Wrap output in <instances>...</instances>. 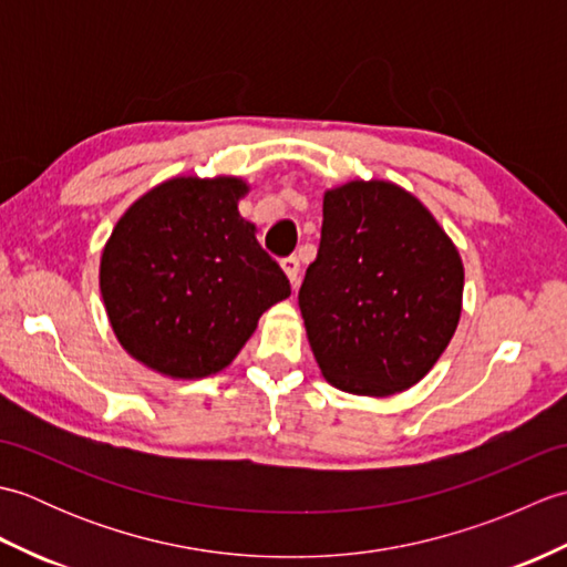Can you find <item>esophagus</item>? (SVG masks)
Wrapping results in <instances>:
<instances>
[{"mask_svg":"<svg viewBox=\"0 0 567 567\" xmlns=\"http://www.w3.org/2000/svg\"><path fill=\"white\" fill-rule=\"evenodd\" d=\"M282 270L287 272V277H290L292 287H297V282H299V270H302V265H299V258H297V256L282 258Z\"/></svg>","mask_w":567,"mask_h":567,"instance_id":"esophagus-1","label":"esophagus"}]
</instances>
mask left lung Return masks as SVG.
<instances>
[{
    "label": "left lung",
    "mask_w": 567,
    "mask_h": 567,
    "mask_svg": "<svg viewBox=\"0 0 567 567\" xmlns=\"http://www.w3.org/2000/svg\"><path fill=\"white\" fill-rule=\"evenodd\" d=\"M461 299V256L416 197L378 179L327 192L299 309L333 388L370 396L412 388L453 339Z\"/></svg>",
    "instance_id": "1"
}]
</instances>
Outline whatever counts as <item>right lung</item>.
<instances>
[{
  "mask_svg": "<svg viewBox=\"0 0 567 567\" xmlns=\"http://www.w3.org/2000/svg\"><path fill=\"white\" fill-rule=\"evenodd\" d=\"M236 177H175L114 226L100 268L118 343L171 378L224 370L265 309L290 297L280 265L238 214Z\"/></svg>",
  "mask_w": 567,
  "mask_h": 567,
  "instance_id": "obj_1",
  "label": "right lung"
}]
</instances>
